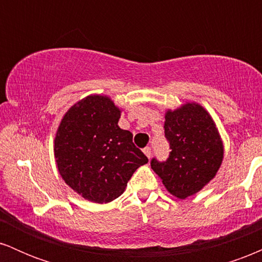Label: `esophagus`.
I'll return each mask as SVG.
<instances>
[{
	"label": "esophagus",
	"instance_id": "1",
	"mask_svg": "<svg viewBox=\"0 0 262 262\" xmlns=\"http://www.w3.org/2000/svg\"><path fill=\"white\" fill-rule=\"evenodd\" d=\"M143 151H144V154L148 156L149 159L151 158V148H150V146H146V148H144Z\"/></svg>",
	"mask_w": 262,
	"mask_h": 262
}]
</instances>
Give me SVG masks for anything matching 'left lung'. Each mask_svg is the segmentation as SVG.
Here are the masks:
<instances>
[{
    "mask_svg": "<svg viewBox=\"0 0 262 262\" xmlns=\"http://www.w3.org/2000/svg\"><path fill=\"white\" fill-rule=\"evenodd\" d=\"M165 137L170 144L166 161L151 160V169L177 198L197 193L215 176L224 149L214 121L201 104H183L165 114Z\"/></svg>",
    "mask_w": 262,
    "mask_h": 262,
    "instance_id": "8db88e82",
    "label": "left lung"
}]
</instances>
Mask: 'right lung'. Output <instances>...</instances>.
<instances>
[{"instance_id":"add662e5","label":"right lung","mask_w":262,"mask_h":262,"mask_svg":"<svg viewBox=\"0 0 262 262\" xmlns=\"http://www.w3.org/2000/svg\"><path fill=\"white\" fill-rule=\"evenodd\" d=\"M121 110L107 96L91 95L61 119L55 140L56 166L66 185L85 200L108 203L124 192L134 171L148 158L119 128Z\"/></svg>"}]
</instances>
